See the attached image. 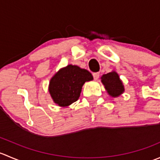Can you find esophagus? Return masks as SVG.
I'll use <instances>...</instances> for the list:
<instances>
[{"label": "esophagus", "mask_w": 160, "mask_h": 160, "mask_svg": "<svg viewBox=\"0 0 160 160\" xmlns=\"http://www.w3.org/2000/svg\"><path fill=\"white\" fill-rule=\"evenodd\" d=\"M93 78H94V80H97L98 78H99L100 73H99V72H93Z\"/></svg>", "instance_id": "esophagus-1"}]
</instances>
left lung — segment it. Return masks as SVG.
<instances>
[{
  "label": "left lung",
  "instance_id": "8db88e82",
  "mask_svg": "<svg viewBox=\"0 0 160 160\" xmlns=\"http://www.w3.org/2000/svg\"><path fill=\"white\" fill-rule=\"evenodd\" d=\"M106 91L112 98H118L125 91V87L116 71H111L101 77Z\"/></svg>",
  "mask_w": 160,
  "mask_h": 160
}]
</instances>
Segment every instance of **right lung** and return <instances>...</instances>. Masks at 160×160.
<instances>
[{"instance_id": "right-lung-1", "label": "right lung", "mask_w": 160, "mask_h": 160, "mask_svg": "<svg viewBox=\"0 0 160 160\" xmlns=\"http://www.w3.org/2000/svg\"><path fill=\"white\" fill-rule=\"evenodd\" d=\"M88 70L76 65L61 68L50 79L49 92L53 102L59 107L67 108L80 98L85 82L93 80Z\"/></svg>"}]
</instances>
